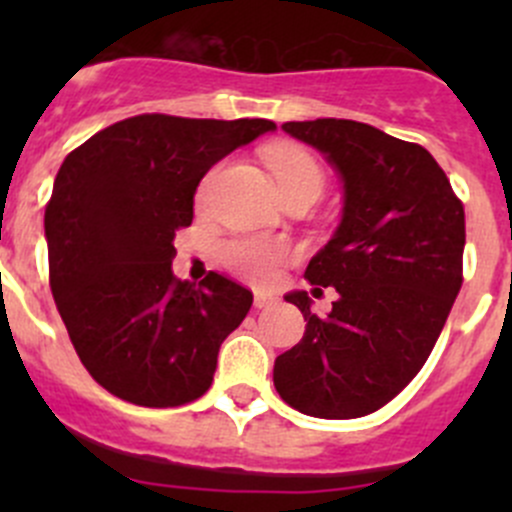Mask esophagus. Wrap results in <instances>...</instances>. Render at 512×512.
<instances>
[{
  "label": "esophagus",
  "instance_id": "34e87169",
  "mask_svg": "<svg viewBox=\"0 0 512 512\" xmlns=\"http://www.w3.org/2000/svg\"><path fill=\"white\" fill-rule=\"evenodd\" d=\"M275 302V297L267 292H255V307L262 309V307H270V304Z\"/></svg>",
  "mask_w": 512,
  "mask_h": 512
}]
</instances>
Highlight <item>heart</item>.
<instances>
[{"instance_id": "heart-1", "label": "heart", "mask_w": 512, "mask_h": 512, "mask_svg": "<svg viewBox=\"0 0 512 512\" xmlns=\"http://www.w3.org/2000/svg\"><path fill=\"white\" fill-rule=\"evenodd\" d=\"M270 168L280 183L282 195L294 190H324V173L314 156L297 146H272L267 153ZM225 265L250 282H272L287 260V245L275 237H245L225 245Z\"/></svg>"}]
</instances>
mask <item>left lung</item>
<instances>
[{
    "mask_svg": "<svg viewBox=\"0 0 512 512\" xmlns=\"http://www.w3.org/2000/svg\"><path fill=\"white\" fill-rule=\"evenodd\" d=\"M342 178V220L309 260L312 285L339 292L304 314L302 342L275 359V389L314 418H359L389 404L421 371L463 282L466 215L431 153L347 118L287 121ZM319 287H314L317 292Z\"/></svg>",
    "mask_w": 512,
    "mask_h": 512,
    "instance_id": "left-lung-1",
    "label": "left lung"
}]
</instances>
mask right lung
Returning <instances> with one entry per match:
<instances>
[{"label": "right lung", "mask_w": 512, "mask_h": 512, "mask_svg": "<svg viewBox=\"0 0 512 512\" xmlns=\"http://www.w3.org/2000/svg\"><path fill=\"white\" fill-rule=\"evenodd\" d=\"M275 128L143 113L61 163L44 213L51 294L81 364L118 399L165 409L213 384L220 344L252 292L218 272L203 288L178 280L175 230L193 223L203 175Z\"/></svg>", "instance_id": "obj_1"}]
</instances>
